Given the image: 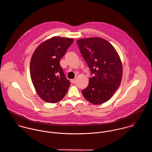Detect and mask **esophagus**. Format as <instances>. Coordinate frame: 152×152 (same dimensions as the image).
Segmentation results:
<instances>
[{
  "label": "esophagus",
  "instance_id": "esophagus-1",
  "mask_svg": "<svg viewBox=\"0 0 152 152\" xmlns=\"http://www.w3.org/2000/svg\"><path fill=\"white\" fill-rule=\"evenodd\" d=\"M71 83L72 84H75L76 83V80L75 79H72L71 80Z\"/></svg>",
  "mask_w": 152,
  "mask_h": 152
}]
</instances>
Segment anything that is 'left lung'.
Listing matches in <instances>:
<instances>
[{
  "label": "left lung",
  "instance_id": "obj_1",
  "mask_svg": "<svg viewBox=\"0 0 152 152\" xmlns=\"http://www.w3.org/2000/svg\"><path fill=\"white\" fill-rule=\"evenodd\" d=\"M77 42L94 75L82 91L83 95L92 104H104L121 84L123 68L120 57L114 47L102 38L81 39Z\"/></svg>",
  "mask_w": 152,
  "mask_h": 152
}]
</instances>
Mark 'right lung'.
Listing matches in <instances>:
<instances>
[{"label": "right lung", "mask_w": 152, "mask_h": 152, "mask_svg": "<svg viewBox=\"0 0 152 152\" xmlns=\"http://www.w3.org/2000/svg\"><path fill=\"white\" fill-rule=\"evenodd\" d=\"M73 42V39L53 37L40 44L33 54L30 65L31 81L38 95L46 102H59L70 86L60 61Z\"/></svg>", "instance_id": "obj_1"}]
</instances>
